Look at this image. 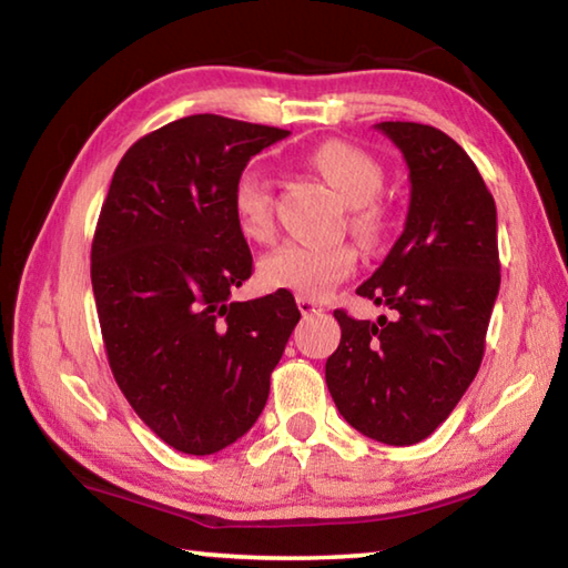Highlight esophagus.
I'll list each match as a JSON object with an SVG mask.
<instances>
[{"label": "esophagus", "mask_w": 568, "mask_h": 568, "mask_svg": "<svg viewBox=\"0 0 568 568\" xmlns=\"http://www.w3.org/2000/svg\"><path fill=\"white\" fill-rule=\"evenodd\" d=\"M297 307H301L303 318H311V315H323V307L311 301V297H297Z\"/></svg>", "instance_id": "obj_1"}]
</instances>
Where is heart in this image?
<instances>
[{
    "label": "heart",
    "mask_w": 568,
    "mask_h": 568,
    "mask_svg": "<svg viewBox=\"0 0 568 568\" xmlns=\"http://www.w3.org/2000/svg\"><path fill=\"white\" fill-rule=\"evenodd\" d=\"M305 162L348 205L351 233L365 245H378L388 233V213L378 200L386 172L378 162L343 140L321 142L307 152ZM230 207L240 235L250 243H267L275 235L273 185L263 172H240L230 192ZM355 263L358 250L351 243H283L257 263V281L267 291L325 297L355 271Z\"/></svg>",
    "instance_id": "obj_1"
}]
</instances>
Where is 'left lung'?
I'll return each mask as SVG.
<instances>
[{"label":"left lung","mask_w":568,"mask_h":568,"mask_svg":"<svg viewBox=\"0 0 568 568\" xmlns=\"http://www.w3.org/2000/svg\"><path fill=\"white\" fill-rule=\"evenodd\" d=\"M410 170L406 227L358 295L396 311H335L341 345L325 383L363 436L410 446L444 423L476 378L501 285L496 203L466 150L430 124L381 122Z\"/></svg>","instance_id":"left-lung-1"}]
</instances>
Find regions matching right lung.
<instances>
[{
	"mask_svg": "<svg viewBox=\"0 0 568 568\" xmlns=\"http://www.w3.org/2000/svg\"><path fill=\"white\" fill-rule=\"evenodd\" d=\"M287 134L220 114L170 122L124 152L100 210L90 273L112 376L182 454H217L247 434L301 321L287 291L230 303L253 275L230 192Z\"/></svg>",
	"mask_w": 568,
	"mask_h": 568,
	"instance_id": "right-lung-1",
	"label": "right lung"
}]
</instances>
